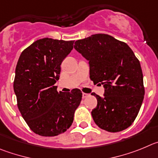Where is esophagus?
I'll use <instances>...</instances> for the list:
<instances>
[{"mask_svg":"<svg viewBox=\"0 0 158 158\" xmlns=\"http://www.w3.org/2000/svg\"><path fill=\"white\" fill-rule=\"evenodd\" d=\"M88 96H89V94H88L82 93V98H87Z\"/></svg>","mask_w":158,"mask_h":158,"instance_id":"esophagus-1","label":"esophagus"}]
</instances>
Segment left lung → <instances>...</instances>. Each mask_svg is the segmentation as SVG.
<instances>
[{"label": "left lung", "mask_w": 158, "mask_h": 158, "mask_svg": "<svg viewBox=\"0 0 158 158\" xmlns=\"http://www.w3.org/2000/svg\"><path fill=\"white\" fill-rule=\"evenodd\" d=\"M74 48L89 60V78L103 85L104 97L95 93L98 105L91 112L100 128L121 131L135 120L144 98L141 65L125 42L96 34L75 42Z\"/></svg>", "instance_id": "left-lung-1"}]
</instances>
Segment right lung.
Returning a JSON list of instances; mask_svg holds the SVG:
<instances>
[{"label":"right lung","instance_id":"obj_1","mask_svg":"<svg viewBox=\"0 0 158 158\" xmlns=\"http://www.w3.org/2000/svg\"><path fill=\"white\" fill-rule=\"evenodd\" d=\"M74 41L45 38L24 49L15 68L13 88L17 106L31 131L56 136L72 124L82 92H57L60 64L73 49Z\"/></svg>","mask_w":158,"mask_h":158}]
</instances>
